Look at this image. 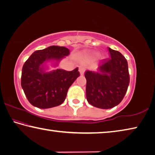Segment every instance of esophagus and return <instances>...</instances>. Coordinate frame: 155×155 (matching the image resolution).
Segmentation results:
<instances>
[{
	"label": "esophagus",
	"mask_w": 155,
	"mask_h": 155,
	"mask_svg": "<svg viewBox=\"0 0 155 155\" xmlns=\"http://www.w3.org/2000/svg\"><path fill=\"white\" fill-rule=\"evenodd\" d=\"M85 71H86V68L84 66H80L79 67V71H80V75H84V73Z\"/></svg>",
	"instance_id": "1"
}]
</instances>
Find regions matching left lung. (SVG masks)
Masks as SVG:
<instances>
[{
    "mask_svg": "<svg viewBox=\"0 0 155 155\" xmlns=\"http://www.w3.org/2000/svg\"><path fill=\"white\" fill-rule=\"evenodd\" d=\"M110 58L100 61L97 71H86V99L93 106L110 109L123 99L129 84L128 63L120 52L108 48Z\"/></svg>",
    "mask_w": 155,
    "mask_h": 155,
    "instance_id": "8db88e82",
    "label": "left lung"
}]
</instances>
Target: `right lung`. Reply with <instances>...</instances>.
Returning <instances> with one entry per match:
<instances>
[{"label": "right lung", "mask_w": 155, "mask_h": 155, "mask_svg": "<svg viewBox=\"0 0 155 155\" xmlns=\"http://www.w3.org/2000/svg\"><path fill=\"white\" fill-rule=\"evenodd\" d=\"M70 54L65 47L52 45L32 54L21 71V86L27 99L33 106L47 109L62 104L68 89L80 76L78 68L67 71L57 69L45 71L44 64L56 61V66L61 59Z\"/></svg>", "instance_id": "right-lung-1"}]
</instances>
